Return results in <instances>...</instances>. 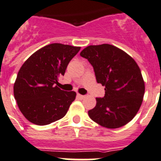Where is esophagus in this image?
Segmentation results:
<instances>
[{
	"label": "esophagus",
	"instance_id": "esophagus-1",
	"mask_svg": "<svg viewBox=\"0 0 161 161\" xmlns=\"http://www.w3.org/2000/svg\"><path fill=\"white\" fill-rule=\"evenodd\" d=\"M77 96H78V98H79V99H83V98H85V96H82V95L80 94H77Z\"/></svg>",
	"mask_w": 161,
	"mask_h": 161
}]
</instances>
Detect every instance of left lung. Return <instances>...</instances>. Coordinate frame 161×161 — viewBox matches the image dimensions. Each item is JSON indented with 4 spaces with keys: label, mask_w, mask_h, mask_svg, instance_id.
<instances>
[{
    "label": "left lung",
    "mask_w": 161,
    "mask_h": 161,
    "mask_svg": "<svg viewBox=\"0 0 161 161\" xmlns=\"http://www.w3.org/2000/svg\"><path fill=\"white\" fill-rule=\"evenodd\" d=\"M80 56L88 60L98 83L105 86L103 98L88 115L101 126L116 129L135 117L142 104L144 81L138 64L130 55L114 45L103 44L85 47Z\"/></svg>",
    "instance_id": "1"
}]
</instances>
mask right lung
I'll return each mask as SVG.
<instances>
[{
    "instance_id": "obj_1",
    "label": "right lung",
    "mask_w": 161,
    "mask_h": 161,
    "mask_svg": "<svg viewBox=\"0 0 161 161\" xmlns=\"http://www.w3.org/2000/svg\"><path fill=\"white\" fill-rule=\"evenodd\" d=\"M80 47L51 44L41 47L25 61L14 85V95L21 113L39 125H48L66 114L76 92L58 87V78Z\"/></svg>"
}]
</instances>
